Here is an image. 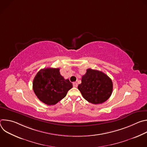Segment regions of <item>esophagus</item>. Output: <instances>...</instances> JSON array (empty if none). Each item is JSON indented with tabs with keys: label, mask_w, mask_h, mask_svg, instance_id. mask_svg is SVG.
I'll return each mask as SVG.
<instances>
[{
	"label": "esophagus",
	"mask_w": 147,
	"mask_h": 147,
	"mask_svg": "<svg viewBox=\"0 0 147 147\" xmlns=\"http://www.w3.org/2000/svg\"><path fill=\"white\" fill-rule=\"evenodd\" d=\"M73 85L74 87H77V86H78V84H77V82H73Z\"/></svg>",
	"instance_id": "obj_1"
}]
</instances>
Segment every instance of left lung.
Instances as JSON below:
<instances>
[{
    "label": "left lung",
    "mask_w": 147,
    "mask_h": 147,
    "mask_svg": "<svg viewBox=\"0 0 147 147\" xmlns=\"http://www.w3.org/2000/svg\"><path fill=\"white\" fill-rule=\"evenodd\" d=\"M83 98L93 104H100L107 100L113 91L112 80L104 73L88 69L82 76L78 86Z\"/></svg>",
    "instance_id": "1"
}]
</instances>
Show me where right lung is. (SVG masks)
<instances>
[{"label":"right lung","instance_id":"right-lung-1","mask_svg":"<svg viewBox=\"0 0 147 147\" xmlns=\"http://www.w3.org/2000/svg\"><path fill=\"white\" fill-rule=\"evenodd\" d=\"M59 68L39 70L33 80V90L38 98L48 105H53L64 98L73 87L69 79L61 76Z\"/></svg>","mask_w":147,"mask_h":147}]
</instances>
